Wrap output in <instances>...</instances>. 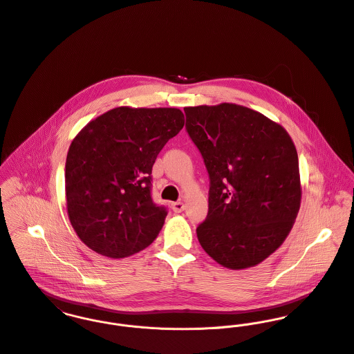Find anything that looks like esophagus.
<instances>
[{"label":"esophagus","mask_w":354,"mask_h":354,"mask_svg":"<svg viewBox=\"0 0 354 354\" xmlns=\"http://www.w3.org/2000/svg\"><path fill=\"white\" fill-rule=\"evenodd\" d=\"M172 210L175 212V213H180V212H183L185 210V203L183 202H174L172 203Z\"/></svg>","instance_id":"obj_1"}]
</instances>
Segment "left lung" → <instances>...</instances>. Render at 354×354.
<instances>
[{
	"label": "left lung",
	"mask_w": 354,
	"mask_h": 354,
	"mask_svg": "<svg viewBox=\"0 0 354 354\" xmlns=\"http://www.w3.org/2000/svg\"><path fill=\"white\" fill-rule=\"evenodd\" d=\"M185 113L210 179L199 244L224 268L257 266L283 243L300 209L296 147L281 124L244 106H196Z\"/></svg>",
	"instance_id": "obj_1"
}]
</instances>
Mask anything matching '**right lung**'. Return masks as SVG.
<instances>
[{"label": "right lung", "instance_id": "obj_1", "mask_svg": "<svg viewBox=\"0 0 354 354\" xmlns=\"http://www.w3.org/2000/svg\"><path fill=\"white\" fill-rule=\"evenodd\" d=\"M183 126L179 109L117 107L81 129L66 156L65 192L86 247L119 259L158 237L167 210L152 201V167Z\"/></svg>", "mask_w": 354, "mask_h": 354}]
</instances>
